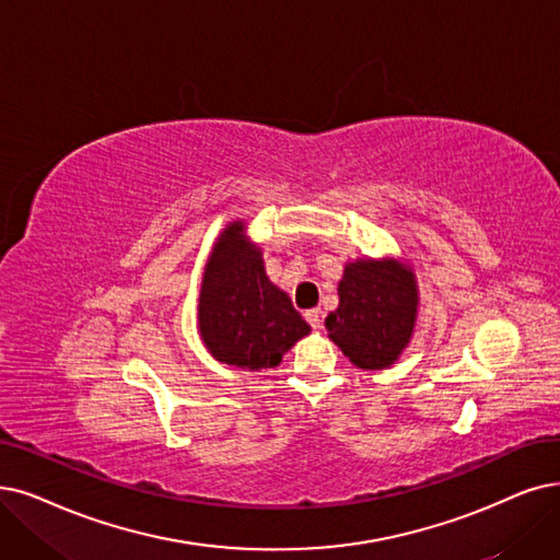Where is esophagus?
Listing matches in <instances>:
<instances>
[{
  "label": "esophagus",
  "mask_w": 560,
  "mask_h": 560,
  "mask_svg": "<svg viewBox=\"0 0 560 560\" xmlns=\"http://www.w3.org/2000/svg\"><path fill=\"white\" fill-rule=\"evenodd\" d=\"M305 322L312 326V328H319L322 326V312L315 307V310H307L305 312Z\"/></svg>",
  "instance_id": "34e87169"
}]
</instances>
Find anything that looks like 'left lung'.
Instances as JSON below:
<instances>
[{"label": "left lung", "instance_id": "1", "mask_svg": "<svg viewBox=\"0 0 560 560\" xmlns=\"http://www.w3.org/2000/svg\"><path fill=\"white\" fill-rule=\"evenodd\" d=\"M340 305L326 317L328 338L361 370L393 365L411 340L416 322V280L397 261L358 259L345 268Z\"/></svg>", "mask_w": 560, "mask_h": 560}]
</instances>
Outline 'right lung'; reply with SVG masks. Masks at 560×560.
<instances>
[{"label":"right lung","mask_w":560,"mask_h":560,"mask_svg":"<svg viewBox=\"0 0 560 560\" xmlns=\"http://www.w3.org/2000/svg\"><path fill=\"white\" fill-rule=\"evenodd\" d=\"M241 232V222H232L209 257L199 294V330L220 363L276 368L310 326L266 278L261 253Z\"/></svg>","instance_id":"right-lung-1"}]
</instances>
